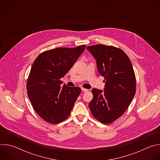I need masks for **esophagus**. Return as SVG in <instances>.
<instances>
[{
  "label": "esophagus",
  "mask_w": 160,
  "mask_h": 160,
  "mask_svg": "<svg viewBox=\"0 0 160 160\" xmlns=\"http://www.w3.org/2000/svg\"><path fill=\"white\" fill-rule=\"evenodd\" d=\"M82 90L83 91V92H87V91H88V89L84 88H82Z\"/></svg>",
  "instance_id": "34e87169"
}]
</instances>
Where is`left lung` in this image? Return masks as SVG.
Segmentation results:
<instances>
[{
    "label": "left lung",
    "mask_w": 160,
    "mask_h": 160,
    "mask_svg": "<svg viewBox=\"0 0 160 160\" xmlns=\"http://www.w3.org/2000/svg\"><path fill=\"white\" fill-rule=\"evenodd\" d=\"M96 60L99 73L104 77V90L93 88L88 104L91 113L100 122L109 124L128 108L136 91L135 75L131 61L120 49L98 44L87 48Z\"/></svg>",
    "instance_id": "left-lung-1"
}]
</instances>
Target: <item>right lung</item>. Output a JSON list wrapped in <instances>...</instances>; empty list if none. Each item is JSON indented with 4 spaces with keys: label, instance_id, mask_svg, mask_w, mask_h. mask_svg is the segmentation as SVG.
<instances>
[{
    "label": "right lung",
    "instance_id": "add662e5",
    "mask_svg": "<svg viewBox=\"0 0 160 160\" xmlns=\"http://www.w3.org/2000/svg\"><path fill=\"white\" fill-rule=\"evenodd\" d=\"M85 46L46 51L34 61L27 80V94L34 110L45 122L58 124L70 115L81 88L62 87L60 79L71 69Z\"/></svg>",
    "mask_w": 160,
    "mask_h": 160
}]
</instances>
